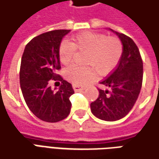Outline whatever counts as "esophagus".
Returning a JSON list of instances; mask_svg holds the SVG:
<instances>
[{"label":"esophagus","instance_id":"esophagus-1","mask_svg":"<svg viewBox=\"0 0 159 159\" xmlns=\"http://www.w3.org/2000/svg\"><path fill=\"white\" fill-rule=\"evenodd\" d=\"M73 89H74V90L76 92V91L84 90V89H85V87H83V86H79V85H73Z\"/></svg>","mask_w":159,"mask_h":159}]
</instances>
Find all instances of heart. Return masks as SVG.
Instances as JSON below:
<instances>
[{
    "instance_id": "obj_1",
    "label": "heart",
    "mask_w": 159,
    "mask_h": 159,
    "mask_svg": "<svg viewBox=\"0 0 159 159\" xmlns=\"http://www.w3.org/2000/svg\"><path fill=\"white\" fill-rule=\"evenodd\" d=\"M76 51L84 52V64L91 66L81 67L72 64L65 70V77L75 84H83L96 72L106 75L114 70L120 60L122 45L116 38L105 34L83 33L72 39L71 42L63 41L58 49L59 60L63 64H70Z\"/></svg>"
}]
</instances>
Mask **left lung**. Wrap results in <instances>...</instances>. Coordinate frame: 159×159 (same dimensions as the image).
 Here are the masks:
<instances>
[{"mask_svg": "<svg viewBox=\"0 0 159 159\" xmlns=\"http://www.w3.org/2000/svg\"><path fill=\"white\" fill-rule=\"evenodd\" d=\"M114 33L122 44V55L114 71L100 83L106 88L98 89V98L90 104L96 118L115 121L125 117L133 108L141 89L143 62L137 45L131 38Z\"/></svg>", "mask_w": 159, "mask_h": 159, "instance_id": "obj_1", "label": "left lung"}]
</instances>
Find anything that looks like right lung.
Listing matches in <instances>:
<instances>
[{
    "label": "right lung",
    "mask_w": 159,
    "mask_h": 159,
    "mask_svg": "<svg viewBox=\"0 0 159 159\" xmlns=\"http://www.w3.org/2000/svg\"><path fill=\"white\" fill-rule=\"evenodd\" d=\"M70 30H54L33 38L25 45L22 55L20 83L22 95L36 117L46 122H57L70 113L72 85L57 70L61 68L58 49L62 39ZM51 80H61L58 90L48 86Z\"/></svg>",
    "instance_id": "right-lung-1"
}]
</instances>
